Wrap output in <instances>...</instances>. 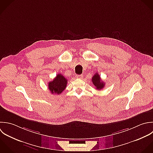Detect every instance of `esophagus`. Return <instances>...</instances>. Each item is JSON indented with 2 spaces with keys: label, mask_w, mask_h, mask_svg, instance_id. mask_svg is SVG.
Masks as SVG:
<instances>
[{
  "label": "esophagus",
  "mask_w": 153,
  "mask_h": 153,
  "mask_svg": "<svg viewBox=\"0 0 153 153\" xmlns=\"http://www.w3.org/2000/svg\"><path fill=\"white\" fill-rule=\"evenodd\" d=\"M83 77V76L82 74H79V75L77 74V75L76 76V77L78 78V79H82Z\"/></svg>",
  "instance_id": "obj_1"
}]
</instances>
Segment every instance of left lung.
Listing matches in <instances>:
<instances>
[{
    "instance_id": "1",
    "label": "left lung",
    "mask_w": 153,
    "mask_h": 153,
    "mask_svg": "<svg viewBox=\"0 0 153 153\" xmlns=\"http://www.w3.org/2000/svg\"><path fill=\"white\" fill-rule=\"evenodd\" d=\"M92 82L95 86L96 89L97 90H101L102 88H104L105 83L103 81L101 80V77L98 73H95L92 77Z\"/></svg>"
}]
</instances>
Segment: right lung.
I'll use <instances>...</instances> for the list:
<instances>
[{"label": "right lung", "mask_w": 153, "mask_h": 153, "mask_svg": "<svg viewBox=\"0 0 153 153\" xmlns=\"http://www.w3.org/2000/svg\"><path fill=\"white\" fill-rule=\"evenodd\" d=\"M67 81V79L61 74H58L52 81L48 83V89L51 94L59 95L65 89Z\"/></svg>", "instance_id": "1"}]
</instances>
